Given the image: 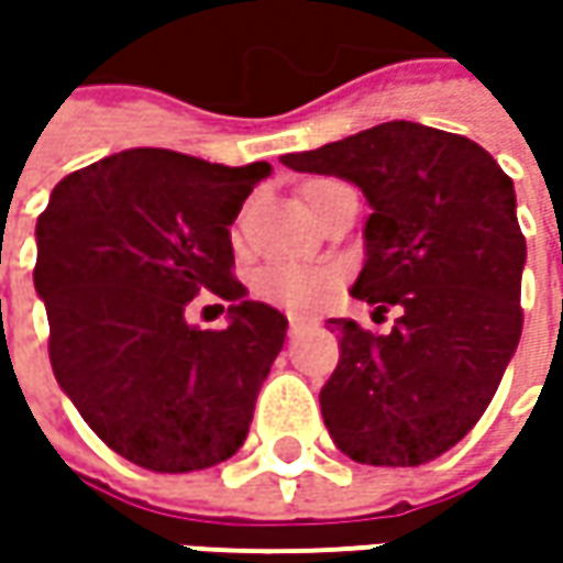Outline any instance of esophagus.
I'll list each match as a JSON object with an SVG mask.
<instances>
[{
	"instance_id": "esophagus-1",
	"label": "esophagus",
	"mask_w": 563,
	"mask_h": 563,
	"mask_svg": "<svg viewBox=\"0 0 563 563\" xmlns=\"http://www.w3.org/2000/svg\"><path fill=\"white\" fill-rule=\"evenodd\" d=\"M307 325H310V319H307V316H288V332H291V335H297V332H300V329H307Z\"/></svg>"
}]
</instances>
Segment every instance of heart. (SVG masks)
Returning a JSON list of instances; mask_svg holds the SVG:
<instances>
[{
	"label": "heart",
	"instance_id": "b5f03b06",
	"mask_svg": "<svg viewBox=\"0 0 563 563\" xmlns=\"http://www.w3.org/2000/svg\"><path fill=\"white\" fill-rule=\"evenodd\" d=\"M344 187L341 181H310L303 187V200L310 206V212L319 209V203L335 190ZM335 282V275L325 269H300V266H266L253 275V291L260 297H266L272 303H282V307H310L313 300L322 297V291Z\"/></svg>",
	"mask_w": 563,
	"mask_h": 563
}]
</instances>
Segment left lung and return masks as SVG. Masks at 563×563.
<instances>
[{"label": "left lung", "instance_id": "8db88e82", "mask_svg": "<svg viewBox=\"0 0 563 563\" xmlns=\"http://www.w3.org/2000/svg\"><path fill=\"white\" fill-rule=\"evenodd\" d=\"M294 172L335 175L373 206L351 294L400 307L388 335L329 319L341 357L319 404L357 464L420 466L486 413L517 351L527 241L514 181L479 143L417 121L288 153Z\"/></svg>", "mask_w": 563, "mask_h": 563}]
</instances>
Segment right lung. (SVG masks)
<instances>
[{
    "label": "right lung",
    "mask_w": 563,
    "mask_h": 563,
    "mask_svg": "<svg viewBox=\"0 0 563 563\" xmlns=\"http://www.w3.org/2000/svg\"><path fill=\"white\" fill-rule=\"evenodd\" d=\"M269 163L124 150L71 172L36 219L33 288L49 316L55 382L115 454L153 473L238 454L288 319L244 297L228 225ZM200 290L229 329L184 319Z\"/></svg>",
    "instance_id": "obj_1"
}]
</instances>
